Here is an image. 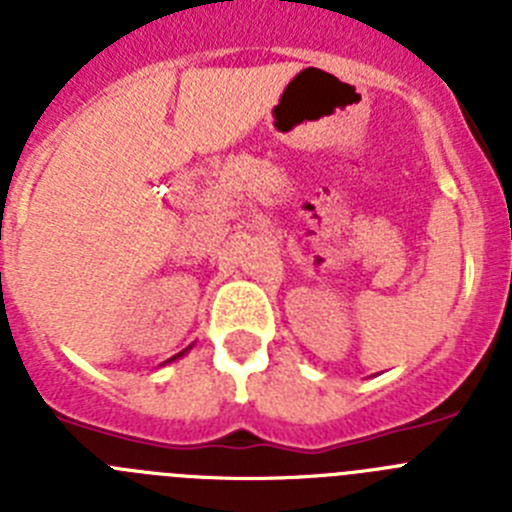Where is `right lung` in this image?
Returning a JSON list of instances; mask_svg holds the SVG:
<instances>
[{
  "instance_id": "1",
  "label": "right lung",
  "mask_w": 512,
  "mask_h": 512,
  "mask_svg": "<svg viewBox=\"0 0 512 512\" xmlns=\"http://www.w3.org/2000/svg\"><path fill=\"white\" fill-rule=\"evenodd\" d=\"M189 348H192V346H189ZM189 348H184L182 354H176V356H171V359H169V361H164V364H171V361H176V359H182V356H184V354H187ZM164 364H161V366H164Z\"/></svg>"
}]
</instances>
